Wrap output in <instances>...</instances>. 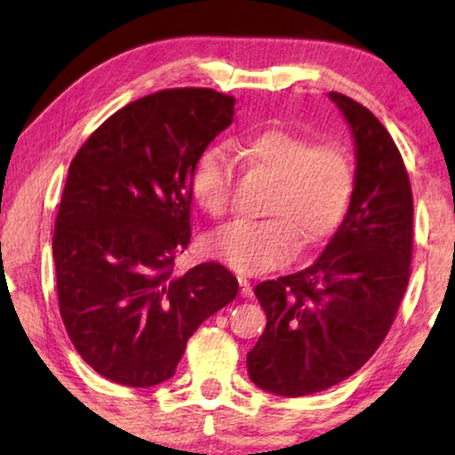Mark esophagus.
Returning a JSON list of instances; mask_svg holds the SVG:
<instances>
[{"mask_svg":"<svg viewBox=\"0 0 455 455\" xmlns=\"http://www.w3.org/2000/svg\"><path fill=\"white\" fill-rule=\"evenodd\" d=\"M238 284H241V295H243V297H251V295H252L251 283L246 281V276H238Z\"/></svg>","mask_w":455,"mask_h":455,"instance_id":"obj_1","label":"esophagus"}]
</instances>
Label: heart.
Wrapping results in <instances>:
<instances>
[{
	"label": "heart",
	"instance_id": "heart-1",
	"mask_svg": "<svg viewBox=\"0 0 455 455\" xmlns=\"http://www.w3.org/2000/svg\"><path fill=\"white\" fill-rule=\"evenodd\" d=\"M238 158L271 176L263 220H236L206 238L212 259L243 275L287 265L297 249L311 251L335 233L353 195V163L337 142H315L284 128H267L235 142ZM233 188V158L220 146L204 150L192 168L195 203L225 217Z\"/></svg>",
	"mask_w": 455,
	"mask_h": 455
}]
</instances>
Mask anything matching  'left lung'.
Here are the masks:
<instances>
[{"instance_id": "obj_1", "label": "left lung", "mask_w": 455, "mask_h": 455, "mask_svg": "<svg viewBox=\"0 0 455 455\" xmlns=\"http://www.w3.org/2000/svg\"><path fill=\"white\" fill-rule=\"evenodd\" d=\"M355 138L347 217L311 267L263 281L265 333L251 379L284 397L325 391L367 363L389 333L411 275L413 196L394 138L365 106L329 92Z\"/></svg>"}]
</instances>
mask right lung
Instances as JSON below:
<instances>
[{"instance_id":"right-lung-1","label":"right lung","mask_w":455,"mask_h":455,"mask_svg":"<svg viewBox=\"0 0 455 455\" xmlns=\"http://www.w3.org/2000/svg\"><path fill=\"white\" fill-rule=\"evenodd\" d=\"M233 116L228 94L160 90L114 112L72 160L52 238L58 305L106 379H171L200 323L236 297L219 263L174 273L192 235V168Z\"/></svg>"}]
</instances>
